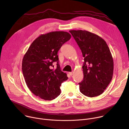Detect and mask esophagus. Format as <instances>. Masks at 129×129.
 <instances>
[{
  "label": "esophagus",
  "mask_w": 129,
  "mask_h": 129,
  "mask_svg": "<svg viewBox=\"0 0 129 129\" xmlns=\"http://www.w3.org/2000/svg\"><path fill=\"white\" fill-rule=\"evenodd\" d=\"M68 73H69V75L70 76H72V75H73V72H69Z\"/></svg>",
  "instance_id": "esophagus-1"
}]
</instances>
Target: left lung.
Returning a JSON list of instances; mask_svg holds the SVG:
<instances>
[{
    "instance_id": "left-lung-1",
    "label": "left lung",
    "mask_w": 129,
    "mask_h": 129,
    "mask_svg": "<svg viewBox=\"0 0 129 129\" xmlns=\"http://www.w3.org/2000/svg\"><path fill=\"white\" fill-rule=\"evenodd\" d=\"M69 32L80 48L84 58V79L79 83L84 95L93 98L102 94L111 82L114 63L106 41L98 35L82 30Z\"/></svg>"
}]
</instances>
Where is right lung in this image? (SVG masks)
<instances>
[{"label": "right lung", "mask_w": 129, "mask_h": 129, "mask_svg": "<svg viewBox=\"0 0 129 129\" xmlns=\"http://www.w3.org/2000/svg\"><path fill=\"white\" fill-rule=\"evenodd\" d=\"M71 38L69 33L57 31L41 35L31 44L22 60V70L27 86L35 95L52 100L61 93V84L68 79L61 71L58 52ZM57 62L54 70L53 63Z\"/></svg>", "instance_id": "1"}]
</instances>
